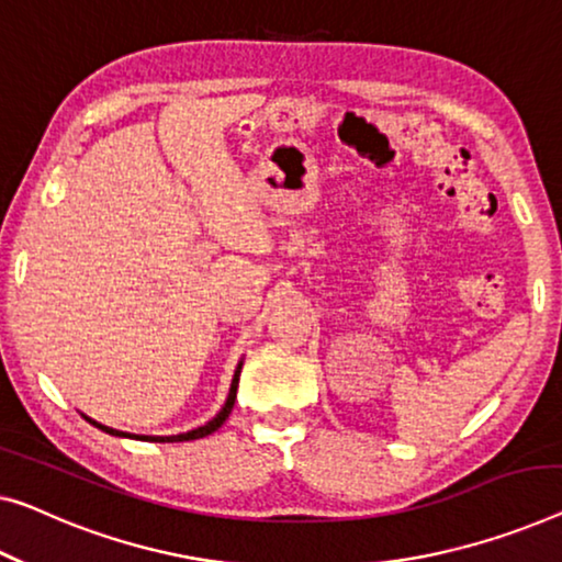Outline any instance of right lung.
<instances>
[{"label":"right lung","instance_id":"obj_1","mask_svg":"<svg viewBox=\"0 0 562 562\" xmlns=\"http://www.w3.org/2000/svg\"><path fill=\"white\" fill-rule=\"evenodd\" d=\"M239 373H241V363L237 366V371H234V379H232V389H229V396H227V401H224V406H222V412L216 414L212 422H206L204 426H199V429H191V431H187V434H176V437H138V439H146V441H158V443H173V441H191V439H201V437H209V434H214L216 429H220V426L227 422L229 418V414H232V406H234V398H237V386H239ZM88 418V416H86ZM90 424L93 426H98L100 431H105V434H113V437H131V434H125V431H119V429H111V426H103V424H98V422H93V418H88Z\"/></svg>","mask_w":562,"mask_h":562}]
</instances>
